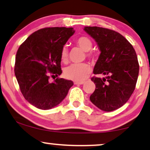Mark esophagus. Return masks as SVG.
Here are the masks:
<instances>
[{"mask_svg":"<svg viewBox=\"0 0 150 150\" xmlns=\"http://www.w3.org/2000/svg\"><path fill=\"white\" fill-rule=\"evenodd\" d=\"M84 82H85L84 81H75V82H74V84H75V85H82Z\"/></svg>","mask_w":150,"mask_h":150,"instance_id":"34e87169","label":"esophagus"}]
</instances>
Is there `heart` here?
<instances>
[{
    "label": "heart",
    "instance_id": "obj_1",
    "mask_svg": "<svg viewBox=\"0 0 150 150\" xmlns=\"http://www.w3.org/2000/svg\"><path fill=\"white\" fill-rule=\"evenodd\" d=\"M75 44L80 49L87 52V57L91 58L93 56V53L90 52L92 48V42L87 37H78L75 39ZM68 57V50L67 46H63L61 51V59L62 62L66 63ZM91 68L87 63H79V64H71L65 68L64 75L67 79L75 81H81L85 78L87 75L90 73Z\"/></svg>",
    "mask_w": 150,
    "mask_h": 150
}]
</instances>
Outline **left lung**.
<instances>
[{
  "mask_svg": "<svg viewBox=\"0 0 150 150\" xmlns=\"http://www.w3.org/2000/svg\"><path fill=\"white\" fill-rule=\"evenodd\" d=\"M101 53L93 73L106 77H92L96 88L89 99L104 111H112L124 105L135 90L139 74L136 52L125 38L118 32L99 27H85Z\"/></svg>",
  "mask_w": 150,
  "mask_h": 150,
  "instance_id": "obj_1",
  "label": "left lung"
}]
</instances>
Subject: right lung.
I'll list each match as a JSON object with an SVG mask.
<instances>
[{
	"instance_id": "obj_1",
	"label": "right lung",
	"mask_w": 150,
	"mask_h": 150,
	"mask_svg": "<svg viewBox=\"0 0 150 150\" xmlns=\"http://www.w3.org/2000/svg\"><path fill=\"white\" fill-rule=\"evenodd\" d=\"M74 33L73 27L43 28L31 34L19 47L15 75L22 95L35 107H55L73 85V81L58 77L50 82L49 73L56 76L62 73L61 49Z\"/></svg>"
}]
</instances>
